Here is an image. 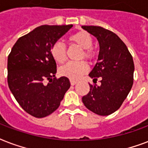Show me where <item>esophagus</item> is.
Listing matches in <instances>:
<instances>
[{"label": "esophagus", "instance_id": "obj_1", "mask_svg": "<svg viewBox=\"0 0 148 148\" xmlns=\"http://www.w3.org/2000/svg\"><path fill=\"white\" fill-rule=\"evenodd\" d=\"M70 82H71V85H74V84H76L77 83V81H75V80H70Z\"/></svg>", "mask_w": 148, "mask_h": 148}]
</instances>
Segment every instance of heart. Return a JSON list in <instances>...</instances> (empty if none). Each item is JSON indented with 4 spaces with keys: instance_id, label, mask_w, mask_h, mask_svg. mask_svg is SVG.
<instances>
[{
    "instance_id": "obj_1",
    "label": "heart",
    "mask_w": 148,
    "mask_h": 148,
    "mask_svg": "<svg viewBox=\"0 0 148 148\" xmlns=\"http://www.w3.org/2000/svg\"><path fill=\"white\" fill-rule=\"evenodd\" d=\"M69 40L82 48V53L81 54L82 58L84 57L87 60L92 59L94 53L91 47H92L93 39L92 36L88 32H77L69 37ZM50 53L56 63L63 64L66 59V47L61 42H56L52 46ZM88 64L84 61L69 62L60 69V74L62 76L74 80L82 77L88 71Z\"/></svg>"
}]
</instances>
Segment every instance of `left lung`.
<instances>
[{
    "label": "left lung",
    "mask_w": 148,
    "mask_h": 148,
    "mask_svg": "<svg viewBox=\"0 0 148 148\" xmlns=\"http://www.w3.org/2000/svg\"><path fill=\"white\" fill-rule=\"evenodd\" d=\"M82 29L99 41L98 61L89 77L95 81L99 77L101 79L100 86L89 84L90 91L82 97V101L95 114L108 116L119 109L131 90L134 71L133 57L114 32L93 25H83Z\"/></svg>",
    "instance_id": "1"
}]
</instances>
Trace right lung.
<instances>
[{
	"mask_svg": "<svg viewBox=\"0 0 148 148\" xmlns=\"http://www.w3.org/2000/svg\"><path fill=\"white\" fill-rule=\"evenodd\" d=\"M72 26L37 27L20 37L8 55L9 88L21 108L32 116L42 118L53 112L71 87L66 77H55L56 64L50 49ZM45 79L49 81L47 85Z\"/></svg>",
	"mask_w": 148,
	"mask_h": 148,
	"instance_id": "1",
	"label": "right lung"
}]
</instances>
